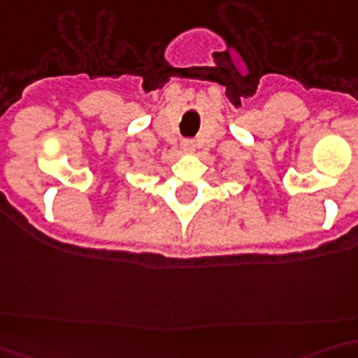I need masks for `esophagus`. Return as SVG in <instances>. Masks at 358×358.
Returning <instances> with one entry per match:
<instances>
[{
    "label": "esophagus",
    "mask_w": 358,
    "mask_h": 358,
    "mask_svg": "<svg viewBox=\"0 0 358 358\" xmlns=\"http://www.w3.org/2000/svg\"><path fill=\"white\" fill-rule=\"evenodd\" d=\"M182 149H183V153H194L196 145H194V142H192V141H185L182 144Z\"/></svg>",
    "instance_id": "34e87169"
}]
</instances>
